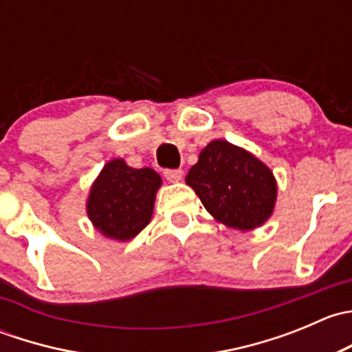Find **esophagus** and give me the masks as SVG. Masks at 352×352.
<instances>
[{
  "label": "esophagus",
  "mask_w": 352,
  "mask_h": 352,
  "mask_svg": "<svg viewBox=\"0 0 352 352\" xmlns=\"http://www.w3.org/2000/svg\"><path fill=\"white\" fill-rule=\"evenodd\" d=\"M184 177V172L182 170H165V179L168 180V182L175 184V182H180Z\"/></svg>",
  "instance_id": "esophagus-1"
}]
</instances>
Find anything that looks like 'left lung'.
Listing matches in <instances>:
<instances>
[{
	"label": "left lung",
	"instance_id": "8db88e82",
	"mask_svg": "<svg viewBox=\"0 0 352 352\" xmlns=\"http://www.w3.org/2000/svg\"><path fill=\"white\" fill-rule=\"evenodd\" d=\"M186 182L206 211L228 228L250 232L274 212L278 182L272 170L226 140H214L202 148Z\"/></svg>",
	"mask_w": 352,
	"mask_h": 352
}]
</instances>
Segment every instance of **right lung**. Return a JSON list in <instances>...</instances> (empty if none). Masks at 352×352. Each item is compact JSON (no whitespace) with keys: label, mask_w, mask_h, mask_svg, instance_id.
Listing matches in <instances>:
<instances>
[{"label":"right lung","mask_w":352,"mask_h":352,"mask_svg":"<svg viewBox=\"0 0 352 352\" xmlns=\"http://www.w3.org/2000/svg\"><path fill=\"white\" fill-rule=\"evenodd\" d=\"M160 187L162 177L150 166L133 168L122 158L110 160L88 192V219L107 239L127 242L151 221Z\"/></svg>","instance_id":"obj_1"}]
</instances>
